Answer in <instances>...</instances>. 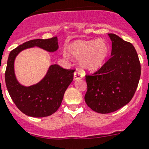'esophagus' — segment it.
<instances>
[{"mask_svg":"<svg viewBox=\"0 0 149 149\" xmlns=\"http://www.w3.org/2000/svg\"><path fill=\"white\" fill-rule=\"evenodd\" d=\"M83 77V74L79 70H77L74 72V80H77V79H80Z\"/></svg>","mask_w":149,"mask_h":149,"instance_id":"obj_1","label":"esophagus"}]
</instances>
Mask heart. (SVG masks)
<instances>
[{
  "label": "heart",
  "instance_id": "b5f03b06",
  "mask_svg": "<svg viewBox=\"0 0 149 149\" xmlns=\"http://www.w3.org/2000/svg\"><path fill=\"white\" fill-rule=\"evenodd\" d=\"M71 56L81 59V65L86 70L95 71L103 66L109 54V47L103 40L79 41L69 47Z\"/></svg>",
  "mask_w": 149,
  "mask_h": 149
}]
</instances>
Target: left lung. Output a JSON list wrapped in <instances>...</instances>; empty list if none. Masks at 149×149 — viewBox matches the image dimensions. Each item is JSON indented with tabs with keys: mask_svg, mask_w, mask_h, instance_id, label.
<instances>
[{
	"mask_svg": "<svg viewBox=\"0 0 149 149\" xmlns=\"http://www.w3.org/2000/svg\"><path fill=\"white\" fill-rule=\"evenodd\" d=\"M111 58L93 74L86 76L85 101L95 112L108 113L130 102L138 86L141 65L132 44L110 33Z\"/></svg>",
	"mask_w": 149,
	"mask_h": 149,
	"instance_id": "8db88e82",
	"label": "left lung"
}]
</instances>
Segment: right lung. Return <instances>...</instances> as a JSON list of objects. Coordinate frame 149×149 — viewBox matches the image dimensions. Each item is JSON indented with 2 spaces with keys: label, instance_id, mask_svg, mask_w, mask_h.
<instances>
[{
  "label": "right lung",
  "instance_id": "1",
  "mask_svg": "<svg viewBox=\"0 0 149 149\" xmlns=\"http://www.w3.org/2000/svg\"><path fill=\"white\" fill-rule=\"evenodd\" d=\"M32 47L54 52L58 49V39L55 36L48 39L30 40L12 50L7 60L5 82L11 98L19 111L30 117H47L61 106L65 91L73 79L75 70L51 65L45 77L37 84L28 87L22 86L15 77V58L19 52Z\"/></svg>",
  "mask_w": 149,
  "mask_h": 149
}]
</instances>
